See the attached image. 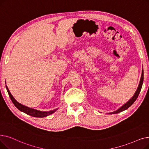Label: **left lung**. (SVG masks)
I'll use <instances>...</instances> for the list:
<instances>
[{
    "mask_svg": "<svg viewBox=\"0 0 149 149\" xmlns=\"http://www.w3.org/2000/svg\"><path fill=\"white\" fill-rule=\"evenodd\" d=\"M143 81H144V71H143V68L142 70V74H141V79H140V82L139 84V86L138 87V88L136 91L135 93H134V95L132 96V97L130 99V100L126 102L125 104H124L123 106H121V107L119 108L118 110H116V111H114L113 112H110V113H108V114H116V113H120L121 111H123L125 110H127L128 108H129L130 106L136 100V99L138 97V95L140 93L141 88H142V86H143Z\"/></svg>",
    "mask_w": 149,
    "mask_h": 149,
    "instance_id": "1",
    "label": "left lung"
}]
</instances>
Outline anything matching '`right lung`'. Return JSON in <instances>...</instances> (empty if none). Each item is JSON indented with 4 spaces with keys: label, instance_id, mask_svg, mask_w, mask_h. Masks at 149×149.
Masks as SVG:
<instances>
[{
    "label": "right lung",
    "instance_id": "right-lung-1",
    "mask_svg": "<svg viewBox=\"0 0 149 149\" xmlns=\"http://www.w3.org/2000/svg\"><path fill=\"white\" fill-rule=\"evenodd\" d=\"M5 84H6V82H5ZM6 88L7 90V91H8L11 100L13 102V103L14 104V105H15L20 111H22V112L26 113V114L29 115L31 116L36 117V118L46 117L48 115H50L53 114V113H54L56 111H57L59 109V108H57V109H54L53 110L47 111H40V110H36V109H32V108H30L28 107H26V106H25L24 105H22V104L18 102L15 100V99L14 98V97L11 94L8 87H7L6 86Z\"/></svg>",
    "mask_w": 149,
    "mask_h": 149
}]
</instances>
